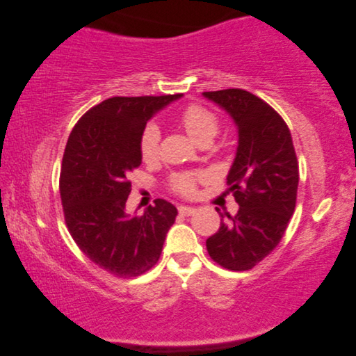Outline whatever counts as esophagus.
I'll list each match as a JSON object with an SVG mask.
<instances>
[{"instance_id": "34e87169", "label": "esophagus", "mask_w": 356, "mask_h": 356, "mask_svg": "<svg viewBox=\"0 0 356 356\" xmlns=\"http://www.w3.org/2000/svg\"><path fill=\"white\" fill-rule=\"evenodd\" d=\"M178 211L184 214V216H191V214L195 213V208L194 207H188V205H179L178 207Z\"/></svg>"}]
</instances>
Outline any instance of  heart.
I'll return each mask as SVG.
<instances>
[{
	"instance_id": "b5f03b06",
	"label": "heart",
	"mask_w": 356,
	"mask_h": 356,
	"mask_svg": "<svg viewBox=\"0 0 356 356\" xmlns=\"http://www.w3.org/2000/svg\"><path fill=\"white\" fill-rule=\"evenodd\" d=\"M181 126L189 134L197 145L211 143L219 132V120L216 115L208 112L207 108L199 106H191L181 113ZM161 132L156 124H148L145 127L140 138V154L145 161H154L159 154ZM195 177L194 175H179L173 179L175 189L181 194H192L194 192Z\"/></svg>"
}]
</instances>
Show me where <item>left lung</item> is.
Here are the masks:
<instances>
[{
	"instance_id": "8db88e82",
	"label": "left lung",
	"mask_w": 356,
	"mask_h": 356,
	"mask_svg": "<svg viewBox=\"0 0 356 356\" xmlns=\"http://www.w3.org/2000/svg\"><path fill=\"white\" fill-rule=\"evenodd\" d=\"M229 113L238 145L227 175L240 209L207 240L209 257L233 271L254 268L275 249L295 211L298 161L284 120L252 92L230 88L202 92ZM218 213H219V208Z\"/></svg>"
}]
</instances>
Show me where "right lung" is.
<instances>
[{"label": "right lung", "instance_id": "1", "mask_svg": "<svg viewBox=\"0 0 356 356\" xmlns=\"http://www.w3.org/2000/svg\"><path fill=\"white\" fill-rule=\"evenodd\" d=\"M173 96L110 97L90 108L69 136L60 194L67 229L81 252L120 277L143 275L159 260L178 209L157 199L138 216L126 211L129 173L142 164L140 138Z\"/></svg>", "mask_w": 356, "mask_h": 356}]
</instances>
